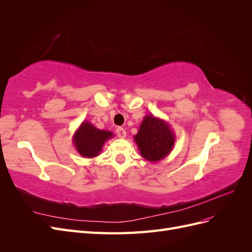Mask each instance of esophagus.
Segmentation results:
<instances>
[{"label":"esophagus","mask_w":252,"mask_h":252,"mask_svg":"<svg viewBox=\"0 0 252 252\" xmlns=\"http://www.w3.org/2000/svg\"><path fill=\"white\" fill-rule=\"evenodd\" d=\"M117 134H118V136H119L120 139H125V138H126V131H125V129L122 128V127H119V128L117 129Z\"/></svg>","instance_id":"1"}]
</instances>
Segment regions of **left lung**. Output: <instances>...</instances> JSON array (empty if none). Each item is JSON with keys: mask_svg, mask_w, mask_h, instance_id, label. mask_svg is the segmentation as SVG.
Returning a JSON list of instances; mask_svg holds the SVG:
<instances>
[{"mask_svg": "<svg viewBox=\"0 0 252 252\" xmlns=\"http://www.w3.org/2000/svg\"><path fill=\"white\" fill-rule=\"evenodd\" d=\"M141 156L148 162L156 163L172 151L175 133L168 122L147 114L142 121L139 131L133 136Z\"/></svg>", "mask_w": 252, "mask_h": 252, "instance_id": "1", "label": "left lung"}]
</instances>
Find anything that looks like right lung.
Here are the masks:
<instances>
[{"label":"right lung","instance_id":"add662e5","mask_svg":"<svg viewBox=\"0 0 252 252\" xmlns=\"http://www.w3.org/2000/svg\"><path fill=\"white\" fill-rule=\"evenodd\" d=\"M111 131L96 128L88 121L82 122L72 136L75 149L83 158H94L101 154L105 142L113 138Z\"/></svg>","mask_w":252,"mask_h":252}]
</instances>
